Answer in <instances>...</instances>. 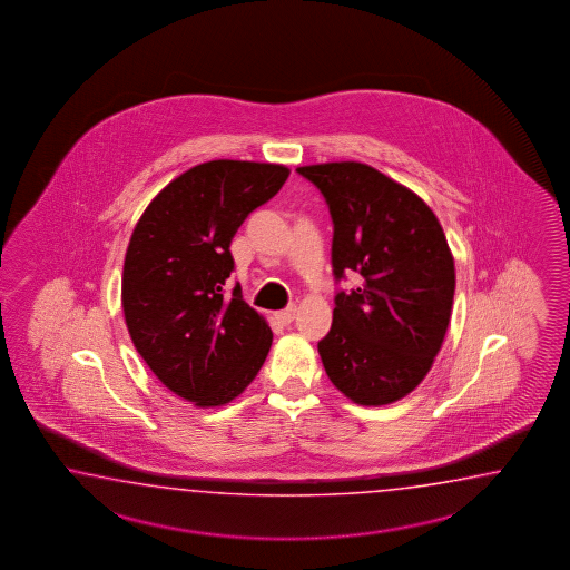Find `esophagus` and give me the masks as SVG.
I'll use <instances>...</instances> for the list:
<instances>
[{
    "mask_svg": "<svg viewBox=\"0 0 570 570\" xmlns=\"http://www.w3.org/2000/svg\"><path fill=\"white\" fill-rule=\"evenodd\" d=\"M293 317H295V305H289V307L281 309V312H275V320L279 322L281 326H289Z\"/></svg>",
    "mask_w": 570,
    "mask_h": 570,
    "instance_id": "34e87169",
    "label": "esophagus"
}]
</instances>
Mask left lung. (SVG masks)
<instances>
[{
  "mask_svg": "<svg viewBox=\"0 0 570 570\" xmlns=\"http://www.w3.org/2000/svg\"><path fill=\"white\" fill-rule=\"evenodd\" d=\"M326 197L336 279L356 271L363 285L336 293L317 352L334 387L358 405H387L417 387L446 336L454 258L420 195L364 163L299 167Z\"/></svg>",
  "mask_w": 570,
  "mask_h": 570,
  "instance_id": "1",
  "label": "left lung"
}]
</instances>
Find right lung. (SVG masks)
<instances>
[{
    "label": "right lung",
    "mask_w": 570,
    "mask_h": 570,
    "mask_svg": "<svg viewBox=\"0 0 570 570\" xmlns=\"http://www.w3.org/2000/svg\"><path fill=\"white\" fill-rule=\"evenodd\" d=\"M287 177L273 163H202L148 204L130 236L121 273L130 338L158 381L197 407L236 400L267 358V320L224 285L234 234Z\"/></svg>",
    "instance_id": "1"
}]
</instances>
